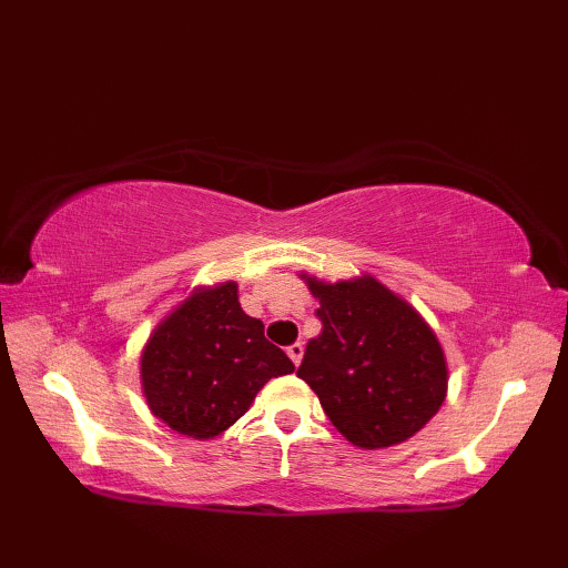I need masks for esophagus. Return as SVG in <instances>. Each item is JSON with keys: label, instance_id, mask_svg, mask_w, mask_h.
<instances>
[{"label": "esophagus", "instance_id": "esophagus-1", "mask_svg": "<svg viewBox=\"0 0 568 568\" xmlns=\"http://www.w3.org/2000/svg\"><path fill=\"white\" fill-rule=\"evenodd\" d=\"M303 354H305V346L300 344V342L287 346V356H291V361H293L295 366H300V361H303Z\"/></svg>", "mask_w": 568, "mask_h": 568}]
</instances>
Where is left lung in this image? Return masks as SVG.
Instances as JSON below:
<instances>
[{
	"label": "left lung",
	"mask_w": 568,
	"mask_h": 568,
	"mask_svg": "<svg viewBox=\"0 0 568 568\" xmlns=\"http://www.w3.org/2000/svg\"><path fill=\"white\" fill-rule=\"evenodd\" d=\"M320 300L322 332L297 376L317 393L332 425L361 449L407 442L446 397L444 348L419 312L373 275L324 283L303 273Z\"/></svg>",
	"instance_id": "8db88e82"
}]
</instances>
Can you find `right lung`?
Returning <instances> with one entry per match:
<instances>
[{
	"label": "right lung",
	"mask_w": 568,
	"mask_h": 568,
	"mask_svg": "<svg viewBox=\"0 0 568 568\" xmlns=\"http://www.w3.org/2000/svg\"><path fill=\"white\" fill-rule=\"evenodd\" d=\"M239 305V285L197 287L149 336L141 388L151 413L192 439H214L251 407L265 383L293 373Z\"/></svg>",
	"instance_id": "1"
}]
</instances>
